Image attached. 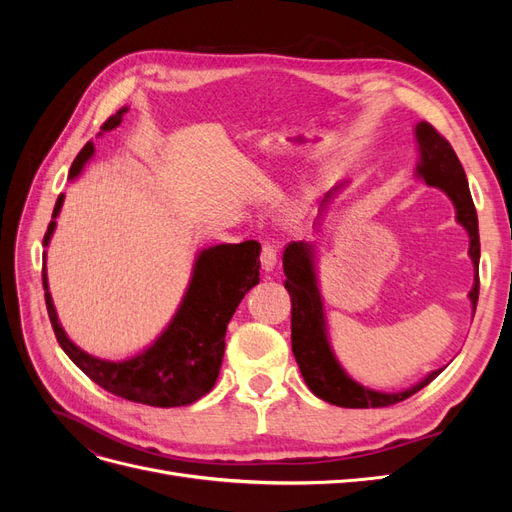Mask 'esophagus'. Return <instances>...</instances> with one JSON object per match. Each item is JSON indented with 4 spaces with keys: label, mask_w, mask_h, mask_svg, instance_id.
Returning <instances> with one entry per match:
<instances>
[{
    "label": "esophagus",
    "mask_w": 512,
    "mask_h": 512,
    "mask_svg": "<svg viewBox=\"0 0 512 512\" xmlns=\"http://www.w3.org/2000/svg\"><path fill=\"white\" fill-rule=\"evenodd\" d=\"M260 265L265 271H273L277 265V250L271 243H265L260 250Z\"/></svg>",
    "instance_id": "1"
}]
</instances>
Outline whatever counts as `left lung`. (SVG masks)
I'll list each match as a JSON object with an SVG mask.
<instances>
[{
  "label": "left lung",
  "mask_w": 512,
  "mask_h": 512,
  "mask_svg": "<svg viewBox=\"0 0 512 512\" xmlns=\"http://www.w3.org/2000/svg\"><path fill=\"white\" fill-rule=\"evenodd\" d=\"M418 143H421L423 160L418 164V175L429 185L442 188L457 207V220L470 232V256L476 267V284L470 292L472 305L478 303V260H480V239H478V220L476 209L470 196L468 179L463 173V166L453 151L451 143L431 126L423 121L416 128ZM284 273H286V290L292 301V352L299 363L305 384L316 397L329 401L339 408H386L399 404L442 374L436 369L423 382L401 393H376L365 386L350 380L344 369L337 365L335 356L324 337V320H322V301L314 282L312 271V247L305 243L292 241L284 250Z\"/></svg>",
  "instance_id": "left-lung-1"
}]
</instances>
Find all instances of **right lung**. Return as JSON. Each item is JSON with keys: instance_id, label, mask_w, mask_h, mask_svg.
<instances>
[{"instance_id": "right-lung-1", "label": "right lung", "mask_w": 512, "mask_h": 512, "mask_svg": "<svg viewBox=\"0 0 512 512\" xmlns=\"http://www.w3.org/2000/svg\"><path fill=\"white\" fill-rule=\"evenodd\" d=\"M126 111L128 108H121L117 115L108 117L102 123V130L108 132L117 128ZM91 153H94V143L89 141L74 158L70 177L81 173ZM61 203H64V196L59 194L53 220L44 232V245H49ZM258 256V241L224 243L200 252L192 284L173 322L149 350L123 363L100 361L70 342L64 329L59 327L49 286H46V269L42 265L46 312H49L57 342L70 356V361L104 391L156 408L188 406L209 393L218 380L228 322L245 292L260 280ZM42 258H46V254Z\"/></svg>"}]
</instances>
